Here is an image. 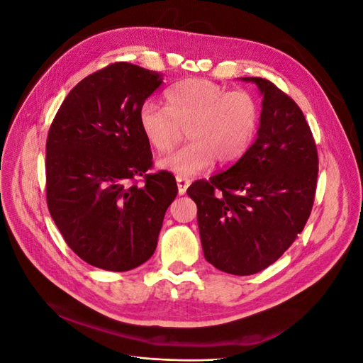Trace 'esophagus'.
I'll return each instance as SVG.
<instances>
[{
	"instance_id": "obj_1",
	"label": "esophagus",
	"mask_w": 363,
	"mask_h": 363,
	"mask_svg": "<svg viewBox=\"0 0 363 363\" xmlns=\"http://www.w3.org/2000/svg\"><path fill=\"white\" fill-rule=\"evenodd\" d=\"M175 180H177L179 194H180V195H184L186 191H188V188H189L191 180H189L188 177H183V175H177V177H175Z\"/></svg>"
}]
</instances>
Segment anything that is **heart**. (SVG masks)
Segmentation results:
<instances>
[{"label":"heart","mask_w":363,"mask_h":363,"mask_svg":"<svg viewBox=\"0 0 363 363\" xmlns=\"http://www.w3.org/2000/svg\"><path fill=\"white\" fill-rule=\"evenodd\" d=\"M164 107L147 101L140 106L139 128L148 144L169 151L183 130L191 142L184 148L159 160L163 169L179 175H195L215 159L233 163L245 155L256 138L260 106L248 91H228L206 79H186L163 94Z\"/></svg>","instance_id":"heart-1"}]
</instances>
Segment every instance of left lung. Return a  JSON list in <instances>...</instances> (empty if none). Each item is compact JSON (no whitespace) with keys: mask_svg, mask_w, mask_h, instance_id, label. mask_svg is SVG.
Listing matches in <instances>:
<instances>
[{"mask_svg":"<svg viewBox=\"0 0 363 363\" xmlns=\"http://www.w3.org/2000/svg\"><path fill=\"white\" fill-rule=\"evenodd\" d=\"M242 80L263 95L257 138L227 171L188 189L206 260L233 276L260 272L292 245L318 179L316 144L298 104L267 79Z\"/></svg>","mask_w":363,"mask_h":363,"instance_id":"8db88e82","label":"left lung"}]
</instances>
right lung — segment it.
<instances>
[{"instance_id":"add662e5","label":"right lung","mask_w":363,"mask_h":363,"mask_svg":"<svg viewBox=\"0 0 363 363\" xmlns=\"http://www.w3.org/2000/svg\"><path fill=\"white\" fill-rule=\"evenodd\" d=\"M162 83L155 71L111 63L74 86L51 123L48 211L65 242L92 267L119 272L147 262L177 196L171 172H147L152 155L138 119Z\"/></svg>"}]
</instances>
